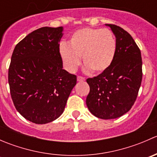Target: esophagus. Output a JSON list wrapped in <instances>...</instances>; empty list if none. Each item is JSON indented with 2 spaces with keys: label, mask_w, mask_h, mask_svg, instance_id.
Segmentation results:
<instances>
[{
  "label": "esophagus",
  "mask_w": 157,
  "mask_h": 157,
  "mask_svg": "<svg viewBox=\"0 0 157 157\" xmlns=\"http://www.w3.org/2000/svg\"><path fill=\"white\" fill-rule=\"evenodd\" d=\"M85 78L83 77H80V76H78L77 77V81L78 82H82V81H84Z\"/></svg>",
  "instance_id": "34e87169"
}]
</instances>
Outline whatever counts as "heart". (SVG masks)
<instances>
[{
    "label": "heart",
    "mask_w": 157,
    "mask_h": 157,
    "mask_svg": "<svg viewBox=\"0 0 157 157\" xmlns=\"http://www.w3.org/2000/svg\"><path fill=\"white\" fill-rule=\"evenodd\" d=\"M116 48V40L109 29L83 28L71 35L68 45H60L59 54L70 73L75 72L81 57L86 71L101 74L112 65Z\"/></svg>",
    "instance_id": "1"
}]
</instances>
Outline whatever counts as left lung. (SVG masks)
Masks as SVG:
<instances>
[{"label":"left lung","instance_id":"1","mask_svg":"<svg viewBox=\"0 0 157 157\" xmlns=\"http://www.w3.org/2000/svg\"><path fill=\"white\" fill-rule=\"evenodd\" d=\"M116 53L112 65L97 77L88 78L90 93L86 103L90 112L102 119L122 116L134 105L142 80L140 51L131 35L113 24Z\"/></svg>","mask_w":157,"mask_h":157}]
</instances>
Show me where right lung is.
I'll return each instance as SVG.
<instances>
[{
    "mask_svg": "<svg viewBox=\"0 0 157 157\" xmlns=\"http://www.w3.org/2000/svg\"><path fill=\"white\" fill-rule=\"evenodd\" d=\"M63 27H42L20 41L8 71L10 95L19 113L33 123L61 116L77 77L63 69L59 42Z\"/></svg>",
    "mask_w": 157,
    "mask_h": 157,
    "instance_id": "1",
    "label": "right lung"
}]
</instances>
